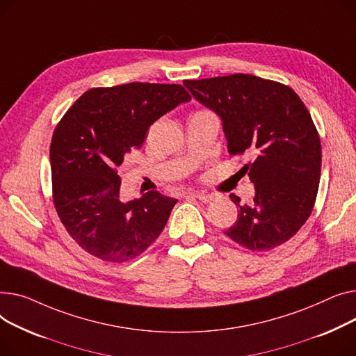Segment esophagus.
Masks as SVG:
<instances>
[{"label": "esophagus", "instance_id": "esophagus-1", "mask_svg": "<svg viewBox=\"0 0 356 356\" xmlns=\"http://www.w3.org/2000/svg\"><path fill=\"white\" fill-rule=\"evenodd\" d=\"M194 197L198 198V200L202 201V202H210V201H213V200L217 198L216 194H204V193H194Z\"/></svg>", "mask_w": 356, "mask_h": 356}]
</instances>
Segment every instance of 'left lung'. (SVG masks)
<instances>
[{
    "label": "left lung",
    "mask_w": 356,
    "mask_h": 356,
    "mask_svg": "<svg viewBox=\"0 0 356 356\" xmlns=\"http://www.w3.org/2000/svg\"><path fill=\"white\" fill-rule=\"evenodd\" d=\"M184 86L221 119L229 154L254 156L243 170L256 195L250 205L229 195L238 220L225 236L252 252L293 237L315 205L322 165L321 139L300 97L277 81L241 73Z\"/></svg>",
    "instance_id": "8db88e82"
}]
</instances>
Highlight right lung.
<instances>
[{
    "label": "right lung",
    "instance_id": "obj_1",
    "mask_svg": "<svg viewBox=\"0 0 356 356\" xmlns=\"http://www.w3.org/2000/svg\"><path fill=\"white\" fill-rule=\"evenodd\" d=\"M190 100L181 85L128 83L86 92L63 116L50 146L53 198L85 252L122 263L162 233L177 200L149 191L122 201L118 168L155 120Z\"/></svg>",
    "mask_w": 356,
    "mask_h": 356
}]
</instances>
